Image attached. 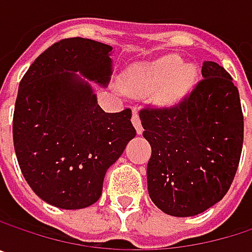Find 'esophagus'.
Masks as SVG:
<instances>
[{
  "label": "esophagus",
  "instance_id": "1",
  "mask_svg": "<svg viewBox=\"0 0 252 252\" xmlns=\"http://www.w3.org/2000/svg\"><path fill=\"white\" fill-rule=\"evenodd\" d=\"M131 123H132V126H135V129H137V132H138V134H141V132H143V126H141V121H140V117H138L137 111H134V112H132Z\"/></svg>",
  "mask_w": 252,
  "mask_h": 252
}]
</instances>
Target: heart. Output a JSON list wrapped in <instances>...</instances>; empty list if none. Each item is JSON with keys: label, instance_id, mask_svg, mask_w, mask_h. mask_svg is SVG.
<instances>
[{"label": "heart", "instance_id": "heart-1", "mask_svg": "<svg viewBox=\"0 0 252 252\" xmlns=\"http://www.w3.org/2000/svg\"><path fill=\"white\" fill-rule=\"evenodd\" d=\"M195 80L197 70L194 65L182 64L176 55H168L152 64L134 68L128 76L126 89L134 94H147L163 85L159 100L172 103L192 89Z\"/></svg>", "mask_w": 252, "mask_h": 252}]
</instances>
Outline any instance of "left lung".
Wrapping results in <instances>:
<instances>
[{"label":"left lung","instance_id":"obj_1","mask_svg":"<svg viewBox=\"0 0 252 252\" xmlns=\"http://www.w3.org/2000/svg\"><path fill=\"white\" fill-rule=\"evenodd\" d=\"M203 80L169 108L140 111L152 146L147 188L166 215L203 213L227 192L242 152L244 115L239 92L226 70L206 61Z\"/></svg>","mask_w":252,"mask_h":252}]
</instances>
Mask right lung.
Listing matches in <instances>:
<instances>
[{
    "instance_id": "1",
    "label": "right lung",
    "mask_w": 252,
    "mask_h": 252,
    "mask_svg": "<svg viewBox=\"0 0 252 252\" xmlns=\"http://www.w3.org/2000/svg\"><path fill=\"white\" fill-rule=\"evenodd\" d=\"M112 46L84 37L55 42L19 84L13 117L22 174L43 201L84 209L102 195L103 178L131 138V109L108 114L87 80L106 86Z\"/></svg>"
}]
</instances>
